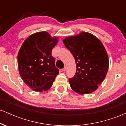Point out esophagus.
I'll return each mask as SVG.
<instances>
[{"label":"esophagus","mask_w":126,"mask_h":126,"mask_svg":"<svg viewBox=\"0 0 126 126\" xmlns=\"http://www.w3.org/2000/svg\"><path fill=\"white\" fill-rule=\"evenodd\" d=\"M66 70V66H65V67H64V68H63V69H62V71H63V72L65 71V70Z\"/></svg>","instance_id":"1"}]
</instances>
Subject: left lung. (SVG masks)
Instances as JSON below:
<instances>
[{
  "label": "left lung",
  "instance_id": "left-lung-1",
  "mask_svg": "<svg viewBox=\"0 0 126 126\" xmlns=\"http://www.w3.org/2000/svg\"><path fill=\"white\" fill-rule=\"evenodd\" d=\"M63 41L74 57L77 68L75 76L69 79L70 87L79 94L92 93L104 80L108 70L105 47L99 39L86 32Z\"/></svg>",
  "mask_w": 126,
  "mask_h": 126
}]
</instances>
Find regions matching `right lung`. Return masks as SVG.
Here are the masks:
<instances>
[{
  "mask_svg": "<svg viewBox=\"0 0 126 126\" xmlns=\"http://www.w3.org/2000/svg\"><path fill=\"white\" fill-rule=\"evenodd\" d=\"M58 38H52L47 32L34 33L23 43L18 54L20 76L31 89L46 91L53 85L59 70L51 55Z\"/></svg>",
  "mask_w": 126,
  "mask_h": 126,
  "instance_id": "add662e5",
  "label": "right lung"
}]
</instances>
